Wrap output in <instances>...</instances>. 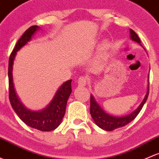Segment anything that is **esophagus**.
I'll return each mask as SVG.
<instances>
[{
	"instance_id": "34e87169",
	"label": "esophagus",
	"mask_w": 159,
	"mask_h": 159,
	"mask_svg": "<svg viewBox=\"0 0 159 159\" xmlns=\"http://www.w3.org/2000/svg\"><path fill=\"white\" fill-rule=\"evenodd\" d=\"M87 80H88L87 76H80L79 79H78V85L80 86H86V83H87Z\"/></svg>"
}]
</instances>
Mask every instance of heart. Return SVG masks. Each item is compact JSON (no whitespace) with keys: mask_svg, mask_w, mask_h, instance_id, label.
<instances>
[{"mask_svg":"<svg viewBox=\"0 0 159 159\" xmlns=\"http://www.w3.org/2000/svg\"><path fill=\"white\" fill-rule=\"evenodd\" d=\"M107 48H108V43H104L103 44H102L101 50H102V51H105V50H107Z\"/></svg>","mask_w":159,"mask_h":159,"instance_id":"heart-1","label":"heart"}]
</instances>
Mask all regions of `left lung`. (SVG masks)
Returning <instances> with one entry per match:
<instances>
[{
    "instance_id": "1",
    "label": "left lung",
    "mask_w": 159,
    "mask_h": 159,
    "mask_svg": "<svg viewBox=\"0 0 159 159\" xmlns=\"http://www.w3.org/2000/svg\"><path fill=\"white\" fill-rule=\"evenodd\" d=\"M130 37L132 40L137 42V43H140L141 40L137 35L136 33L132 29H130ZM148 93H149V75H148V91H147L146 95H145V98H144L143 101L140 106H139L138 109L134 111L129 115L126 116H123V117H115V116H112L108 115L107 113L104 112L100 106L97 104V102L95 100L94 97L93 96H90V114L93 120L95 121L96 125L99 127V128L104 129L106 131H112L114 129L120 128V127L125 126L129 122H132L137 116L139 113L141 109L143 107L144 104L146 102L147 98L148 96Z\"/></svg>"
}]
</instances>
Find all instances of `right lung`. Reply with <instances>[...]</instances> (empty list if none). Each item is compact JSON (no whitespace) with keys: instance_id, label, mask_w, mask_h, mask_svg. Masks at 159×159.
I'll list each match as a JSON object with an SVG mask.
<instances>
[{"instance_id":"1","label":"right lung","mask_w":159,"mask_h":159,"mask_svg":"<svg viewBox=\"0 0 159 159\" xmlns=\"http://www.w3.org/2000/svg\"><path fill=\"white\" fill-rule=\"evenodd\" d=\"M39 29L38 26H32L24 33L19 39L9 58L8 80H9V99L12 108L20 119L28 126L43 132H49L60 125L66 112V103L72 92V80L65 82L57 90L54 97L47 107L41 111L34 112L26 109L16 95L12 77V69L14 57L20 49L30 40L34 33Z\"/></svg>"}]
</instances>
